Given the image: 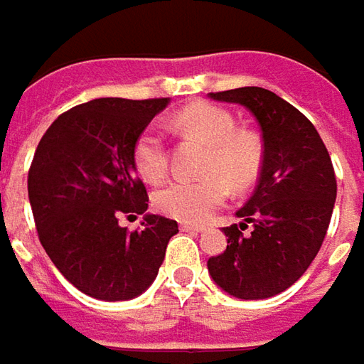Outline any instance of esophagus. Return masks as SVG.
Returning a JSON list of instances; mask_svg holds the SVG:
<instances>
[{
	"label": "esophagus",
	"mask_w": 364,
	"mask_h": 364,
	"mask_svg": "<svg viewBox=\"0 0 364 364\" xmlns=\"http://www.w3.org/2000/svg\"><path fill=\"white\" fill-rule=\"evenodd\" d=\"M183 232H191V233H201L203 232V225H195V223H181Z\"/></svg>",
	"instance_id": "obj_1"
}]
</instances>
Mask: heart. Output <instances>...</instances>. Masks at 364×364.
Here are the masks:
<instances>
[{
  "mask_svg": "<svg viewBox=\"0 0 364 364\" xmlns=\"http://www.w3.org/2000/svg\"><path fill=\"white\" fill-rule=\"evenodd\" d=\"M175 127L207 144L199 179H173L159 187L153 205L179 221H205L228 199L230 187L242 191L256 181L262 146L254 134L235 131L233 117L213 105H191L175 114ZM134 167L144 181L157 183L167 173V146L157 129H144L132 151Z\"/></svg>",
  "mask_w": 364,
  "mask_h": 364,
  "instance_id": "obj_1",
  "label": "heart"
}]
</instances>
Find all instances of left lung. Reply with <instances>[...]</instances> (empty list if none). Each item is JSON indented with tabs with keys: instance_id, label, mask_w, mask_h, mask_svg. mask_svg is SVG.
Segmentation results:
<instances>
[{
	"instance_id": "1",
	"label": "left lung",
	"mask_w": 364,
	"mask_h": 364,
	"mask_svg": "<svg viewBox=\"0 0 364 364\" xmlns=\"http://www.w3.org/2000/svg\"><path fill=\"white\" fill-rule=\"evenodd\" d=\"M209 98L252 112L264 159L256 191L235 211L242 223L223 228L228 247L207 259V269L230 296L272 298L306 272L324 242L336 201L332 161L314 124L266 88L244 86ZM247 223L255 230L244 236Z\"/></svg>"
}]
</instances>
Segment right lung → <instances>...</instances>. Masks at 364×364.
<instances>
[{
    "label": "right lung",
    "mask_w": 364,
    "mask_h": 364,
    "mask_svg": "<svg viewBox=\"0 0 364 364\" xmlns=\"http://www.w3.org/2000/svg\"><path fill=\"white\" fill-rule=\"evenodd\" d=\"M169 98H96L60 114L36 149L28 197L40 242L60 274L96 300L141 296L155 282L177 221L146 213L134 143ZM143 215L127 232L122 215Z\"/></svg>",
    "instance_id": "add662e5"
}]
</instances>
